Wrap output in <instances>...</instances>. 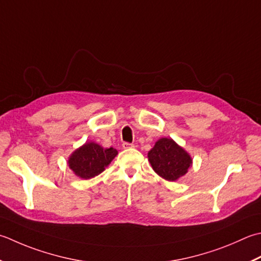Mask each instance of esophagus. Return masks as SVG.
Returning a JSON list of instances; mask_svg holds the SVG:
<instances>
[{"label":"esophagus","mask_w":261,"mask_h":261,"mask_svg":"<svg viewBox=\"0 0 261 261\" xmlns=\"http://www.w3.org/2000/svg\"><path fill=\"white\" fill-rule=\"evenodd\" d=\"M122 147H123V149H130V148L134 147V145L129 144V142H123V144H122Z\"/></svg>","instance_id":"esophagus-1"}]
</instances>
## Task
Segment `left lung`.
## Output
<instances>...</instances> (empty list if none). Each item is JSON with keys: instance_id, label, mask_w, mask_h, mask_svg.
Masks as SVG:
<instances>
[{"instance_id": "1", "label": "left lung", "mask_w": 261, "mask_h": 261, "mask_svg": "<svg viewBox=\"0 0 261 261\" xmlns=\"http://www.w3.org/2000/svg\"><path fill=\"white\" fill-rule=\"evenodd\" d=\"M148 161L158 175L170 182L185 176L192 166L190 154L172 138L166 137L158 139L148 151Z\"/></svg>"}]
</instances>
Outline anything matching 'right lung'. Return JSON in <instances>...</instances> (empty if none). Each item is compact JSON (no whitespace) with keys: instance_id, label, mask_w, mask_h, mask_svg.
Instances as JSON below:
<instances>
[{"instance_id":"add662e5","label":"right lung","mask_w":261,"mask_h":261,"mask_svg":"<svg viewBox=\"0 0 261 261\" xmlns=\"http://www.w3.org/2000/svg\"><path fill=\"white\" fill-rule=\"evenodd\" d=\"M116 155L117 150L113 147L104 148L94 141H87L69 156L68 165L75 176L89 180L104 172Z\"/></svg>"}]
</instances>
